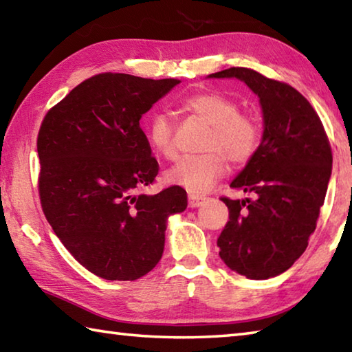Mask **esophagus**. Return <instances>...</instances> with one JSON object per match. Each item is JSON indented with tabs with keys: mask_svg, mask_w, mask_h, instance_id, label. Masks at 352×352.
Segmentation results:
<instances>
[{
	"mask_svg": "<svg viewBox=\"0 0 352 352\" xmlns=\"http://www.w3.org/2000/svg\"><path fill=\"white\" fill-rule=\"evenodd\" d=\"M205 200H206V197H201V195L189 194L188 204H189V208H199L205 204Z\"/></svg>",
	"mask_w": 352,
	"mask_h": 352,
	"instance_id": "obj_1",
	"label": "esophagus"
}]
</instances>
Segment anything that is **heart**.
<instances>
[{
    "label": "heart",
    "mask_w": 352,
    "mask_h": 352,
    "mask_svg": "<svg viewBox=\"0 0 352 352\" xmlns=\"http://www.w3.org/2000/svg\"><path fill=\"white\" fill-rule=\"evenodd\" d=\"M182 107L212 129L205 144V151L211 153L182 158L166 172L164 178L172 186L190 194H205L226 175V160L236 166L252 160L261 141V127L254 118L241 113L234 99L216 91L195 93L184 99ZM147 138L163 158L172 160L177 155L174 126L163 113L152 116Z\"/></svg>",
    "instance_id": "heart-1"
}]
</instances>
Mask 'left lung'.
Here are the masks:
<instances>
[{"label":"left lung","instance_id":"1","mask_svg":"<svg viewBox=\"0 0 352 352\" xmlns=\"http://www.w3.org/2000/svg\"><path fill=\"white\" fill-rule=\"evenodd\" d=\"M210 79L242 80L259 98L264 132L258 151L230 186L254 197H223L230 220L217 239L219 256L250 279H269L305 253L324 204L332 152L307 99L284 82L248 68H228Z\"/></svg>","mask_w":352,"mask_h":352}]
</instances>
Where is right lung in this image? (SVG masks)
Here are the masks:
<instances>
[{
	"label": "right lung",
	"instance_id": "obj_1",
	"mask_svg": "<svg viewBox=\"0 0 352 352\" xmlns=\"http://www.w3.org/2000/svg\"><path fill=\"white\" fill-rule=\"evenodd\" d=\"M178 83L98 74L41 122V208L68 252L99 278L135 281L151 272L163 256L169 216L186 210L182 188L138 194L158 174L140 119Z\"/></svg>",
	"mask_w": 352,
	"mask_h": 352
}]
</instances>
